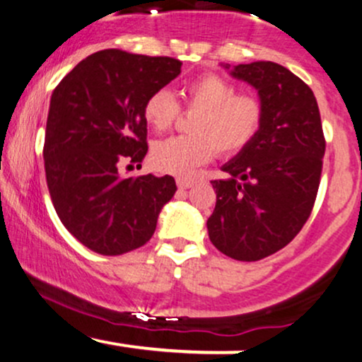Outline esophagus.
I'll list each match as a JSON object with an SVG mask.
<instances>
[{"instance_id":"obj_1","label":"esophagus","mask_w":362,"mask_h":362,"mask_svg":"<svg viewBox=\"0 0 362 362\" xmlns=\"http://www.w3.org/2000/svg\"><path fill=\"white\" fill-rule=\"evenodd\" d=\"M195 182L192 178H184V177H178L177 178V185L178 189H190V187H194Z\"/></svg>"}]
</instances>
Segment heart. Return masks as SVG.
Returning <instances> with one entry per match:
<instances>
[{
  "instance_id": "obj_1",
  "label": "heart",
  "mask_w": 362,
  "mask_h": 362,
  "mask_svg": "<svg viewBox=\"0 0 362 362\" xmlns=\"http://www.w3.org/2000/svg\"><path fill=\"white\" fill-rule=\"evenodd\" d=\"M192 136H172L153 143L151 167L172 175H189L207 163L216 149L236 155L259 134L264 107L252 93H236L233 83L218 74H202L182 90ZM180 107L168 90H155L143 105V117L153 131L161 132L175 122Z\"/></svg>"
}]
</instances>
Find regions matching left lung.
I'll list each match as a JSON object with an SVG mask.
<instances>
[{
    "label": "left lung",
    "mask_w": 362,
    "mask_h": 362,
    "mask_svg": "<svg viewBox=\"0 0 362 362\" xmlns=\"http://www.w3.org/2000/svg\"><path fill=\"white\" fill-rule=\"evenodd\" d=\"M224 68L257 90L264 119L255 139L223 165L228 178L211 182L216 207L207 231L224 255L255 262L284 248L310 218L325 138L313 91L284 66L257 61Z\"/></svg>",
    "instance_id": "8db88e82"
}]
</instances>
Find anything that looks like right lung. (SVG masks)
<instances>
[{"mask_svg": "<svg viewBox=\"0 0 362 362\" xmlns=\"http://www.w3.org/2000/svg\"><path fill=\"white\" fill-rule=\"evenodd\" d=\"M180 66L173 57L105 49L78 62L52 91L44 143L49 194L66 230L100 255L143 247L175 194L173 177L124 178L119 165L146 156L143 105Z\"/></svg>", "mask_w": 362, "mask_h": 362, "instance_id": "1", "label": "right lung"}]
</instances>
